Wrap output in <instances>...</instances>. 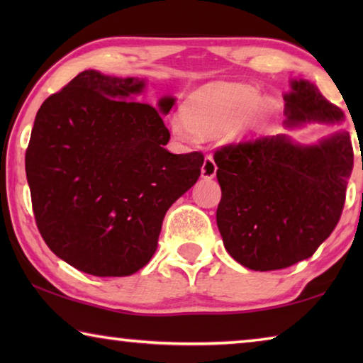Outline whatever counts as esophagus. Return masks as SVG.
<instances>
[{"mask_svg": "<svg viewBox=\"0 0 363 363\" xmlns=\"http://www.w3.org/2000/svg\"><path fill=\"white\" fill-rule=\"evenodd\" d=\"M216 171H218V167L216 163H214L213 157L206 155L203 164H201V177H203V179H213V177L216 176Z\"/></svg>", "mask_w": 363, "mask_h": 363, "instance_id": "esophagus-1", "label": "esophagus"}]
</instances>
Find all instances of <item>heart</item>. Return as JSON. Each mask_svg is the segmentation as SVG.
Segmentation results:
<instances>
[{
  "label": "heart",
  "instance_id": "obj_1",
  "mask_svg": "<svg viewBox=\"0 0 363 363\" xmlns=\"http://www.w3.org/2000/svg\"><path fill=\"white\" fill-rule=\"evenodd\" d=\"M277 102L248 84L211 83L184 102L182 113L171 118L173 136L194 144L200 134H227L229 138L256 134L269 125Z\"/></svg>",
  "mask_w": 363,
  "mask_h": 363
}]
</instances>
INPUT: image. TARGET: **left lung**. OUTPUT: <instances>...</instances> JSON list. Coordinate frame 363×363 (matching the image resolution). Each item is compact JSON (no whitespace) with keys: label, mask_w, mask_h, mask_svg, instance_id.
Returning <instances> with one entry per match:
<instances>
[{"label":"left lung","mask_w":363,"mask_h":363,"mask_svg":"<svg viewBox=\"0 0 363 363\" xmlns=\"http://www.w3.org/2000/svg\"><path fill=\"white\" fill-rule=\"evenodd\" d=\"M285 128L344 121L309 79H291ZM223 190L216 223L229 255L251 270L290 267L315 253L341 218L354 167L347 131L317 144L288 134L225 145L214 153Z\"/></svg>","instance_id":"1"}]
</instances>
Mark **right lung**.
Here are the masks:
<instances>
[{
    "label": "right lung",
    "instance_id": "1",
    "mask_svg": "<svg viewBox=\"0 0 363 363\" xmlns=\"http://www.w3.org/2000/svg\"><path fill=\"white\" fill-rule=\"evenodd\" d=\"M145 79L84 70L43 102L26 153L36 225L49 250L82 272L126 277L157 251L169 206L200 176V152L174 155Z\"/></svg>",
    "mask_w": 363,
    "mask_h": 363
}]
</instances>
